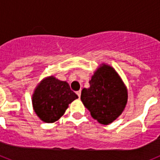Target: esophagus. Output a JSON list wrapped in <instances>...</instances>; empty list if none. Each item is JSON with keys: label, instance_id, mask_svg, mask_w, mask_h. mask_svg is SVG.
I'll return each instance as SVG.
<instances>
[{"label": "esophagus", "instance_id": "obj_1", "mask_svg": "<svg viewBox=\"0 0 160 160\" xmlns=\"http://www.w3.org/2000/svg\"><path fill=\"white\" fill-rule=\"evenodd\" d=\"M76 94L78 95V97H79V98H80V94H81V91H80V90L77 91V92H76Z\"/></svg>", "mask_w": 160, "mask_h": 160}]
</instances>
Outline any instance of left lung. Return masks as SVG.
Wrapping results in <instances>:
<instances>
[{
    "mask_svg": "<svg viewBox=\"0 0 160 160\" xmlns=\"http://www.w3.org/2000/svg\"><path fill=\"white\" fill-rule=\"evenodd\" d=\"M83 88L80 99L92 117L102 124H109L123 111L128 101L125 84L112 67L102 64Z\"/></svg>",
    "mask_w": 160,
    "mask_h": 160,
    "instance_id": "left-lung-1",
    "label": "left lung"
}]
</instances>
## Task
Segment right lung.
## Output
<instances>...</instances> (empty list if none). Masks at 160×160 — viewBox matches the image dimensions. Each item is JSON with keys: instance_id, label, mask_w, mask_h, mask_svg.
I'll return each instance as SVG.
<instances>
[{"instance_id": "1", "label": "right lung", "mask_w": 160, "mask_h": 160, "mask_svg": "<svg viewBox=\"0 0 160 160\" xmlns=\"http://www.w3.org/2000/svg\"><path fill=\"white\" fill-rule=\"evenodd\" d=\"M78 96L66 81L49 76L38 84L32 95V106L42 121L53 123L63 115L68 105Z\"/></svg>"}]
</instances>
